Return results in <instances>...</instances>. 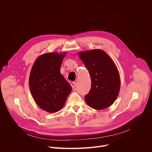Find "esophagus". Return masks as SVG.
I'll return each instance as SVG.
<instances>
[{"label": "esophagus", "instance_id": "obj_1", "mask_svg": "<svg viewBox=\"0 0 152 152\" xmlns=\"http://www.w3.org/2000/svg\"><path fill=\"white\" fill-rule=\"evenodd\" d=\"M71 86H72V87L73 88V89H74L75 87V86H76V82H73L71 83Z\"/></svg>", "mask_w": 152, "mask_h": 152}]
</instances>
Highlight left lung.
Masks as SVG:
<instances>
[{
  "label": "left lung",
  "instance_id": "8db88e82",
  "mask_svg": "<svg viewBox=\"0 0 152 152\" xmlns=\"http://www.w3.org/2000/svg\"><path fill=\"white\" fill-rule=\"evenodd\" d=\"M88 69L91 87L85 96V100L96 110L110 106L117 98L120 89V79L114 62L104 51L93 49L78 53Z\"/></svg>",
  "mask_w": 152,
  "mask_h": 152
}]
</instances>
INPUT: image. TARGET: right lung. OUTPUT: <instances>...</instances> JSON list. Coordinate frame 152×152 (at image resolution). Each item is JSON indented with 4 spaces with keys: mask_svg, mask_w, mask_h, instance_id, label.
I'll use <instances>...</instances> for the list:
<instances>
[{
    "mask_svg": "<svg viewBox=\"0 0 152 152\" xmlns=\"http://www.w3.org/2000/svg\"><path fill=\"white\" fill-rule=\"evenodd\" d=\"M66 55V52L42 54L35 60L30 73L32 97L41 109L50 113L62 109L72 90L60 72Z\"/></svg>",
    "mask_w": 152,
    "mask_h": 152,
    "instance_id": "right-lung-1",
    "label": "right lung"
}]
</instances>
